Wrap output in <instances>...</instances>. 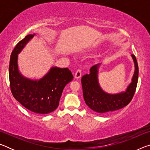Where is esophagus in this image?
I'll list each match as a JSON object with an SVG mask.
<instances>
[{"mask_svg": "<svg viewBox=\"0 0 150 150\" xmlns=\"http://www.w3.org/2000/svg\"><path fill=\"white\" fill-rule=\"evenodd\" d=\"M81 75H82V72H81V69H77L75 73V79H79L81 77Z\"/></svg>", "mask_w": 150, "mask_h": 150, "instance_id": "34e87169", "label": "esophagus"}]
</instances>
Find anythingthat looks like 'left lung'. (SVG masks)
<instances>
[{"label":"left lung","instance_id":"8db88e82","mask_svg":"<svg viewBox=\"0 0 150 150\" xmlns=\"http://www.w3.org/2000/svg\"><path fill=\"white\" fill-rule=\"evenodd\" d=\"M132 57L135 65V71L132 79V83L125 92L112 95L105 93L101 88L98 81V68L100 63L93 65L90 69L89 74L83 76L81 84L83 98L86 105L91 109L101 115H106L122 108L130 103L136 89L139 72L135 55L132 54Z\"/></svg>","mask_w":150,"mask_h":150}]
</instances>
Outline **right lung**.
<instances>
[{
	"instance_id": "1",
	"label": "right lung",
	"mask_w": 150,
	"mask_h": 150,
	"mask_svg": "<svg viewBox=\"0 0 150 150\" xmlns=\"http://www.w3.org/2000/svg\"><path fill=\"white\" fill-rule=\"evenodd\" d=\"M34 35H27L12 51L9 65L10 86L12 95L22 106L34 113L45 115L57 108L63 88L73 76L68 68L59 67H52L38 81L21 75L18 68V54Z\"/></svg>"
}]
</instances>
